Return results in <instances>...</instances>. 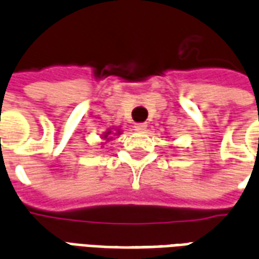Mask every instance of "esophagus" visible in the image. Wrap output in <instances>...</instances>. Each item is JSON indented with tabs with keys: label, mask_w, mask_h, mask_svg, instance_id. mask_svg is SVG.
<instances>
[{
	"label": "esophagus",
	"mask_w": 259,
	"mask_h": 259,
	"mask_svg": "<svg viewBox=\"0 0 259 259\" xmlns=\"http://www.w3.org/2000/svg\"><path fill=\"white\" fill-rule=\"evenodd\" d=\"M136 132H139V133H143V132H146L147 130V123H137L135 126Z\"/></svg>",
	"instance_id": "1"
}]
</instances>
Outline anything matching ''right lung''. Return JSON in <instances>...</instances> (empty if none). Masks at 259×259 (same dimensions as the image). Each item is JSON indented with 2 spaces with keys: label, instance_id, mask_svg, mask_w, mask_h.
Instances as JSON below:
<instances>
[{
  "label": "right lung",
  "instance_id": "right-lung-1",
  "mask_svg": "<svg viewBox=\"0 0 259 259\" xmlns=\"http://www.w3.org/2000/svg\"><path fill=\"white\" fill-rule=\"evenodd\" d=\"M120 133H122V130H120V129H115V130L108 129L107 132H105V133L102 135V139H104V140H111V139H112L111 136H112V135L113 136H119Z\"/></svg>",
  "mask_w": 259,
  "mask_h": 259
}]
</instances>
